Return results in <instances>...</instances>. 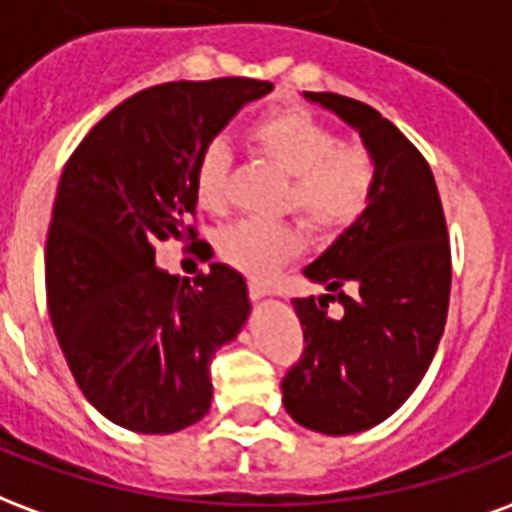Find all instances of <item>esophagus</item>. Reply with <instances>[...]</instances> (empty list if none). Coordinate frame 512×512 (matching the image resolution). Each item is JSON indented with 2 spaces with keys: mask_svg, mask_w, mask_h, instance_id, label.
<instances>
[{
  "mask_svg": "<svg viewBox=\"0 0 512 512\" xmlns=\"http://www.w3.org/2000/svg\"><path fill=\"white\" fill-rule=\"evenodd\" d=\"M248 289H251V297L253 300H264V297H270V289L259 281H251L248 283Z\"/></svg>",
  "mask_w": 512,
  "mask_h": 512,
  "instance_id": "obj_1",
  "label": "esophagus"
}]
</instances>
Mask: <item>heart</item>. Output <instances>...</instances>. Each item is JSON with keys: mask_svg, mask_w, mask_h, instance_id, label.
I'll return each mask as SVG.
<instances>
[{"mask_svg": "<svg viewBox=\"0 0 512 512\" xmlns=\"http://www.w3.org/2000/svg\"><path fill=\"white\" fill-rule=\"evenodd\" d=\"M248 136L264 158L292 177L286 204L308 226L343 229L368 210L376 188V160L363 144L341 141L327 125L297 108L259 119ZM229 182V144L212 138L201 149L193 174L201 207L210 212L226 210ZM300 245L297 229L281 220L242 218L218 234L220 256L253 278H264L294 259Z\"/></svg>", "mask_w": 512, "mask_h": 512, "instance_id": "b5f03b06", "label": "heart"}]
</instances>
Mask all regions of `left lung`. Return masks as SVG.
I'll list each match as a JSON object with an SVG mask.
<instances>
[{
	"label": "left lung",
	"mask_w": 512,
	"mask_h": 512,
	"mask_svg": "<svg viewBox=\"0 0 512 512\" xmlns=\"http://www.w3.org/2000/svg\"><path fill=\"white\" fill-rule=\"evenodd\" d=\"M302 95L360 133L376 188L368 210L302 270L327 294L294 300L305 352L283 379V406L319 434H360L401 409L434 360L450 302L447 223L431 166L390 119L333 92ZM330 301L344 305L335 320Z\"/></svg>",
	"instance_id": "8db88e82"
}]
</instances>
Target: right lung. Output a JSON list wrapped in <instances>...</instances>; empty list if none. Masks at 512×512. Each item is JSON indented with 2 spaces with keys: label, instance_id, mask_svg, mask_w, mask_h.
<instances>
[{
  "label": "right lung",
  "instance_id": "1",
  "mask_svg": "<svg viewBox=\"0 0 512 512\" xmlns=\"http://www.w3.org/2000/svg\"><path fill=\"white\" fill-rule=\"evenodd\" d=\"M270 81H171L119 103L59 179L46 240L48 313L70 374L111 423L174 434L210 412V363L248 322V283L210 264L179 283L160 240L196 237V160Z\"/></svg>",
  "mask_w": 512,
  "mask_h": 512
}]
</instances>
